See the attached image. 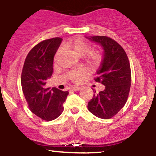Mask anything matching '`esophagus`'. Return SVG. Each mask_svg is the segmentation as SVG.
<instances>
[{
    "label": "esophagus",
    "mask_w": 156,
    "mask_h": 156,
    "mask_svg": "<svg viewBox=\"0 0 156 156\" xmlns=\"http://www.w3.org/2000/svg\"><path fill=\"white\" fill-rule=\"evenodd\" d=\"M81 89V87H72V90H74V91H78V90H80Z\"/></svg>",
    "instance_id": "34e87169"
}]
</instances>
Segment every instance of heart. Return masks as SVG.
I'll return each mask as SVG.
<instances>
[{"mask_svg": "<svg viewBox=\"0 0 156 156\" xmlns=\"http://www.w3.org/2000/svg\"><path fill=\"white\" fill-rule=\"evenodd\" d=\"M66 47L73 49L75 53L80 56H83L87 53H88L87 54V58H88V60L90 62V64L97 65L100 63L101 59V55L100 52H98V51H91V52H90V44H87L86 41H83L82 39H76L74 41L70 42L69 44H67ZM61 49H59L57 53H56L55 59H57L59 57L60 55H61ZM85 73H86V69H85L73 70L70 73V77H71L72 80H73V81H79L82 75L84 74Z\"/></svg>", "mask_w": 156, "mask_h": 156, "instance_id": "b5f03b06", "label": "heart"}]
</instances>
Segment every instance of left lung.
Instances as JSON below:
<instances>
[{
	"instance_id": "obj_1",
	"label": "left lung",
	"mask_w": 156,
	"mask_h": 156,
	"mask_svg": "<svg viewBox=\"0 0 156 156\" xmlns=\"http://www.w3.org/2000/svg\"><path fill=\"white\" fill-rule=\"evenodd\" d=\"M99 44L103 59L95 81L105 86L94 95L87 105L89 111L102 119H111L125 105L131 85V70L125 51L115 41L107 36L87 37Z\"/></svg>"
}]
</instances>
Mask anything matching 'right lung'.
<instances>
[{
	"mask_svg": "<svg viewBox=\"0 0 156 156\" xmlns=\"http://www.w3.org/2000/svg\"><path fill=\"white\" fill-rule=\"evenodd\" d=\"M63 39L54 37L35 46L26 58L21 73V87L30 110L41 119L52 121L64 110L69 92L46 88V80L53 73V60Z\"/></svg>",
	"mask_w": 156,
	"mask_h": 156,
	"instance_id": "add662e5",
	"label": "right lung"
}]
</instances>
